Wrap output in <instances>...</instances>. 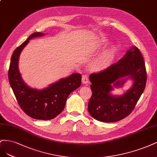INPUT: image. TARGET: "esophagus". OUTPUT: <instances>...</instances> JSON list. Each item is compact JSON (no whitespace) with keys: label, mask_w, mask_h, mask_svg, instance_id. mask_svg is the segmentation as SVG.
Masks as SVG:
<instances>
[{"label":"esophagus","mask_w":157,"mask_h":157,"mask_svg":"<svg viewBox=\"0 0 157 157\" xmlns=\"http://www.w3.org/2000/svg\"><path fill=\"white\" fill-rule=\"evenodd\" d=\"M82 83L83 84H88L89 83V76L87 75H83L82 76Z\"/></svg>","instance_id":"34e87169"}]
</instances>
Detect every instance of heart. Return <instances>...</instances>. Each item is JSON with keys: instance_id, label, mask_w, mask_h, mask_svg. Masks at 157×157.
Here are the masks:
<instances>
[{"instance_id": "obj_1", "label": "heart", "mask_w": 157, "mask_h": 157, "mask_svg": "<svg viewBox=\"0 0 157 157\" xmlns=\"http://www.w3.org/2000/svg\"><path fill=\"white\" fill-rule=\"evenodd\" d=\"M103 45H104L103 42H100L97 45V48H102ZM113 53H114L113 49L108 50V51H106L104 53H103L94 62V63L93 64V67L94 69H97V68L102 67V66H104V64L107 63L109 60V59L112 58V57L113 56Z\"/></svg>"}]
</instances>
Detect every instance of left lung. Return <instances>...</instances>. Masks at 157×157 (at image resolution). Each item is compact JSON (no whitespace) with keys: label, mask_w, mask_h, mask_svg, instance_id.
I'll use <instances>...</instances> for the list:
<instances>
[{"label":"left lung","mask_w":157,"mask_h":157,"mask_svg":"<svg viewBox=\"0 0 157 157\" xmlns=\"http://www.w3.org/2000/svg\"><path fill=\"white\" fill-rule=\"evenodd\" d=\"M125 77L128 78H122ZM128 78L133 81L132 88L121 96L110 94L113 86L120 87ZM89 79L92 83V97L88 104L90 115L102 122H117L132 112L145 88L147 72L142 55L133 46L117 63L91 74Z\"/></svg>","instance_id":"left-lung-1"}]
</instances>
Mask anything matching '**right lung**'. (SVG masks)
Returning a JSON list of instances; mask_svg holds the SVG:
<instances>
[{
  "label": "right lung",
  "mask_w": 157,
  "mask_h": 157,
  "mask_svg": "<svg viewBox=\"0 0 157 157\" xmlns=\"http://www.w3.org/2000/svg\"><path fill=\"white\" fill-rule=\"evenodd\" d=\"M44 35L42 33L32 34L14 50L8 70V79L17 102L25 113L35 119L50 120L63 112L69 94L80 87L82 75L72 74L42 90L31 88L25 83L18 67L20 53L31 38Z\"/></svg>",
  "instance_id": "1"
}]
</instances>
